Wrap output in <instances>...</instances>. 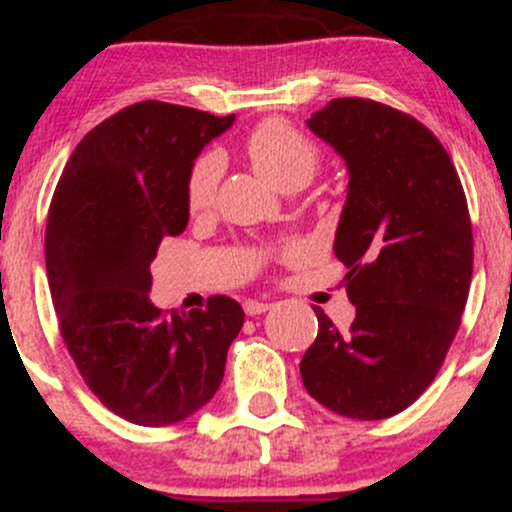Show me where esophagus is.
Instances as JSON below:
<instances>
[{"label": "esophagus", "instance_id": "obj_1", "mask_svg": "<svg viewBox=\"0 0 512 512\" xmlns=\"http://www.w3.org/2000/svg\"><path fill=\"white\" fill-rule=\"evenodd\" d=\"M243 308H245V313H248V315H262V313H267L269 308H272V303L252 301V298H248V301L243 303Z\"/></svg>", "mask_w": 512, "mask_h": 512}]
</instances>
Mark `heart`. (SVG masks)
<instances>
[{"instance_id": "obj_1", "label": "heart", "mask_w": 512, "mask_h": 512, "mask_svg": "<svg viewBox=\"0 0 512 512\" xmlns=\"http://www.w3.org/2000/svg\"><path fill=\"white\" fill-rule=\"evenodd\" d=\"M245 151L257 173L279 190H301L320 166L317 146L286 120H267L252 129ZM221 170L223 161L216 151L192 163L185 185V202L192 214H202L214 204Z\"/></svg>"}]
</instances>
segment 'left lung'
I'll return each mask as SVG.
<instances>
[{"instance_id": "obj_1", "label": "left lung", "mask_w": 512, "mask_h": 512, "mask_svg": "<svg viewBox=\"0 0 512 512\" xmlns=\"http://www.w3.org/2000/svg\"><path fill=\"white\" fill-rule=\"evenodd\" d=\"M308 127L349 170L334 255L356 320L342 334L313 308L301 378L334 414L387 419L433 383L460 330L474 260L467 197L436 134L402 110L334 98Z\"/></svg>"}]
</instances>
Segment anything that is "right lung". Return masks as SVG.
<instances>
[{
  "mask_svg": "<svg viewBox=\"0 0 512 512\" xmlns=\"http://www.w3.org/2000/svg\"><path fill=\"white\" fill-rule=\"evenodd\" d=\"M233 120L161 101L129 105L81 139L52 195L45 264L62 339L93 395L137 426L202 409L243 327L228 296L170 315L149 298L158 245L190 219L192 163Z\"/></svg>",
  "mask_w": 512,
  "mask_h": 512,
  "instance_id": "right-lung-1",
  "label": "right lung"
}]
</instances>
